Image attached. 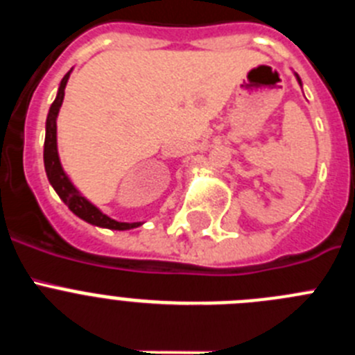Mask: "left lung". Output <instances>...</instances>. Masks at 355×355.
<instances>
[{
    "mask_svg": "<svg viewBox=\"0 0 355 355\" xmlns=\"http://www.w3.org/2000/svg\"><path fill=\"white\" fill-rule=\"evenodd\" d=\"M297 80H299V83H300V78L299 76H297Z\"/></svg>",
    "mask_w": 355,
    "mask_h": 355,
    "instance_id": "obj_1",
    "label": "left lung"
}]
</instances>
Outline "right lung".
I'll use <instances>...</instances> for the list:
<instances>
[{
  "label": "right lung",
  "mask_w": 355,
  "mask_h": 355,
  "mask_svg": "<svg viewBox=\"0 0 355 355\" xmlns=\"http://www.w3.org/2000/svg\"><path fill=\"white\" fill-rule=\"evenodd\" d=\"M69 74L67 72L64 76V80L60 81V87H58V94H56V99L53 101L51 108H49L48 121H46V140H44V167H46V174H48L49 183L53 184L55 192L60 196V199L64 200L65 205L69 206L74 215H78L80 218H83L85 222L89 224L99 225V227H108V229H117V231H124V229H133L139 227L140 222H133V224H128V222H117L114 218L106 216L105 213H101L94 205H90L89 200L85 199L76 188L72 187V183L69 181V178L65 175L64 168H62L60 158H58V149H56V115L60 112L62 101H64L65 96V85H67Z\"/></svg>",
  "instance_id": "right-lung-1"
}]
</instances>
